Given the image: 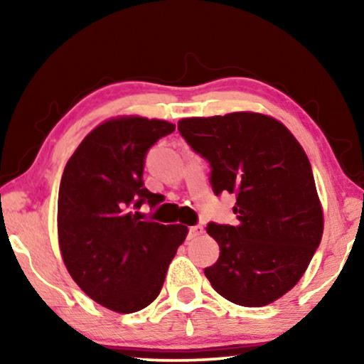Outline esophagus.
<instances>
[{
    "label": "esophagus",
    "mask_w": 364,
    "mask_h": 364,
    "mask_svg": "<svg viewBox=\"0 0 364 364\" xmlns=\"http://www.w3.org/2000/svg\"><path fill=\"white\" fill-rule=\"evenodd\" d=\"M202 233H203V227L202 225L188 227V237H191V238H196L198 235H202Z\"/></svg>",
    "instance_id": "1"
}]
</instances>
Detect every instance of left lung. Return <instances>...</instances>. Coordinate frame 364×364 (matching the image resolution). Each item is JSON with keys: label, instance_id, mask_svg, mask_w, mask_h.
Wrapping results in <instances>:
<instances>
[{"label": "left lung", "instance_id": "left-lung-1", "mask_svg": "<svg viewBox=\"0 0 364 364\" xmlns=\"http://www.w3.org/2000/svg\"><path fill=\"white\" fill-rule=\"evenodd\" d=\"M178 132L210 164L213 193L237 198L235 227L207 225L220 257L203 273L235 305L275 301L296 285L323 235L305 151L282 122L255 112L182 119Z\"/></svg>", "mask_w": 364, "mask_h": 364}]
</instances>
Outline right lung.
<instances>
[{
  "label": "right lung",
  "instance_id": "right-lung-1",
  "mask_svg": "<svg viewBox=\"0 0 364 364\" xmlns=\"http://www.w3.org/2000/svg\"><path fill=\"white\" fill-rule=\"evenodd\" d=\"M176 124L146 117L102 122L79 144L63 172L58 233L63 260L89 298L117 313L156 300L187 227L142 220V203L157 193L144 187L146 156Z\"/></svg>",
  "mask_w": 364,
  "mask_h": 364
}]
</instances>
